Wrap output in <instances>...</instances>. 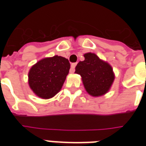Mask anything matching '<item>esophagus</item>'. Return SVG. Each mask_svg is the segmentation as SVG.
I'll return each instance as SVG.
<instances>
[{
	"instance_id": "obj_1",
	"label": "esophagus",
	"mask_w": 146,
	"mask_h": 146,
	"mask_svg": "<svg viewBox=\"0 0 146 146\" xmlns=\"http://www.w3.org/2000/svg\"><path fill=\"white\" fill-rule=\"evenodd\" d=\"M76 65V63H72L71 64V68H70V72L71 73H74L75 71V67Z\"/></svg>"
}]
</instances>
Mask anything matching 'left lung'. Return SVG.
I'll return each mask as SVG.
<instances>
[{
    "label": "left lung",
    "mask_w": 146,
    "mask_h": 146,
    "mask_svg": "<svg viewBox=\"0 0 146 146\" xmlns=\"http://www.w3.org/2000/svg\"><path fill=\"white\" fill-rule=\"evenodd\" d=\"M84 56L85 59L77 64L75 73L81 75L89 94L95 97L105 94L115 78L112 68L95 54L87 53Z\"/></svg>",
    "instance_id": "obj_1"
}]
</instances>
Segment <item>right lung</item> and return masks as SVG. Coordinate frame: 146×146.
<instances>
[{"label": "right lung", "instance_id": "obj_1", "mask_svg": "<svg viewBox=\"0 0 146 146\" xmlns=\"http://www.w3.org/2000/svg\"><path fill=\"white\" fill-rule=\"evenodd\" d=\"M70 68L68 59L54 56L39 61L29 73V84L37 96L50 98L62 87Z\"/></svg>", "mask_w": 146, "mask_h": 146}]
</instances>
